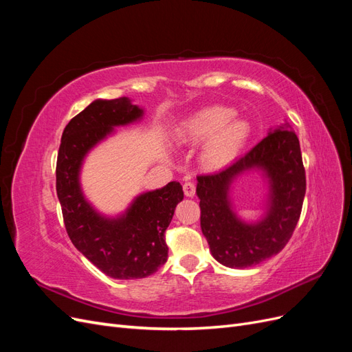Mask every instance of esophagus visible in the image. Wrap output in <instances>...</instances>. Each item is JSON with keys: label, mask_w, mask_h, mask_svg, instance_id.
<instances>
[{"label": "esophagus", "mask_w": 352, "mask_h": 352, "mask_svg": "<svg viewBox=\"0 0 352 352\" xmlns=\"http://www.w3.org/2000/svg\"><path fill=\"white\" fill-rule=\"evenodd\" d=\"M195 184L194 182H185L184 184V192L186 197H194L195 195Z\"/></svg>", "instance_id": "34e87169"}]
</instances>
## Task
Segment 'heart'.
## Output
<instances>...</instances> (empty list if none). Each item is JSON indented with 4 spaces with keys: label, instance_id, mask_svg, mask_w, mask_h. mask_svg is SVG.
Masks as SVG:
<instances>
[{
    "label": "heart",
    "instance_id": "b5f03b06",
    "mask_svg": "<svg viewBox=\"0 0 352 352\" xmlns=\"http://www.w3.org/2000/svg\"><path fill=\"white\" fill-rule=\"evenodd\" d=\"M235 110L225 105L202 109L184 123L179 138L184 144L206 142L204 158L212 166H221L235 158L250 136V124L233 119Z\"/></svg>",
    "mask_w": 352,
    "mask_h": 352
}]
</instances>
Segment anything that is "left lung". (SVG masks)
Returning <instances> with one entry per match:
<instances>
[{
	"mask_svg": "<svg viewBox=\"0 0 352 352\" xmlns=\"http://www.w3.org/2000/svg\"><path fill=\"white\" fill-rule=\"evenodd\" d=\"M289 124L270 132L230 166L197 176L201 230L219 263L232 269L257 265L280 252L300 220L305 195V168L300 141ZM264 168L271 179V208L257 226H245L230 210L227 190L233 177Z\"/></svg>",
	"mask_w": 352,
	"mask_h": 352,
	"instance_id": "8db88e82",
	"label": "left lung"
}]
</instances>
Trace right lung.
<instances>
[{"label": "right lung", "instance_id": "add662e5", "mask_svg": "<svg viewBox=\"0 0 352 352\" xmlns=\"http://www.w3.org/2000/svg\"><path fill=\"white\" fill-rule=\"evenodd\" d=\"M142 110L127 98L97 100L65 127L58 148L56 188L67 235L85 257L114 279H141L167 261L166 229L184 199L182 185L170 182L138 197L120 219H105L85 201L79 186L82 160L113 126L127 124Z\"/></svg>", "mask_w": 352, "mask_h": 352}]
</instances>
